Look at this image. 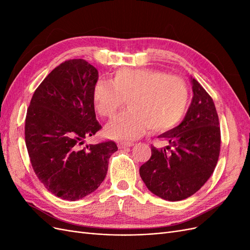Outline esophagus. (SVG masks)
<instances>
[{
    "instance_id": "34e87169",
    "label": "esophagus",
    "mask_w": 250,
    "mask_h": 250,
    "mask_svg": "<svg viewBox=\"0 0 250 250\" xmlns=\"http://www.w3.org/2000/svg\"><path fill=\"white\" fill-rule=\"evenodd\" d=\"M119 148L120 149H126V148H130L133 146V143H121L119 144Z\"/></svg>"
}]
</instances>
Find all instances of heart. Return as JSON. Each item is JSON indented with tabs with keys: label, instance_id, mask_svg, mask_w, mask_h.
<instances>
[{
	"label": "heart",
	"instance_id": "obj_1",
	"mask_svg": "<svg viewBox=\"0 0 250 250\" xmlns=\"http://www.w3.org/2000/svg\"><path fill=\"white\" fill-rule=\"evenodd\" d=\"M128 109L106 126L109 138L131 141L151 126L155 131L169 130L184 118L188 102L183 79L152 69H122L110 80H98L92 88V102L101 117L111 118Z\"/></svg>",
	"mask_w": 250,
	"mask_h": 250
}]
</instances>
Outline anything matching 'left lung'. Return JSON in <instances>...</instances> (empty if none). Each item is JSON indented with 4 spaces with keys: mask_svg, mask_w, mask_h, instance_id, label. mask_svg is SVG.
<instances>
[{
    "mask_svg": "<svg viewBox=\"0 0 250 250\" xmlns=\"http://www.w3.org/2000/svg\"><path fill=\"white\" fill-rule=\"evenodd\" d=\"M193 98L178 126L158 135L165 148L151 147L140 175L148 190L168 201L190 197L213 174L220 153V127L215 104L200 83L190 77Z\"/></svg>",
    "mask_w": 250,
    "mask_h": 250,
    "instance_id": "left-lung-1",
    "label": "left lung"
}]
</instances>
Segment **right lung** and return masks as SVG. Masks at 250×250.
<instances>
[{"label":"right lung","instance_id":"obj_1","mask_svg":"<svg viewBox=\"0 0 250 250\" xmlns=\"http://www.w3.org/2000/svg\"><path fill=\"white\" fill-rule=\"evenodd\" d=\"M99 75L84 59L55 67L36 88L27 110L25 140L36 176L57 197L75 201L96 191L106 176L115 142L81 148L101 128L92 102Z\"/></svg>","mask_w":250,"mask_h":250}]
</instances>
